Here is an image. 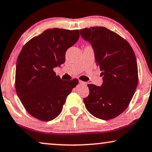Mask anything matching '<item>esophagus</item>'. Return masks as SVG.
<instances>
[{
	"instance_id": "34e87169",
	"label": "esophagus",
	"mask_w": 152,
	"mask_h": 152,
	"mask_svg": "<svg viewBox=\"0 0 152 152\" xmlns=\"http://www.w3.org/2000/svg\"><path fill=\"white\" fill-rule=\"evenodd\" d=\"M79 82H80V84H82V85H84V86H86V85L87 84V83H86V82H82V81H81V80L79 81Z\"/></svg>"
}]
</instances>
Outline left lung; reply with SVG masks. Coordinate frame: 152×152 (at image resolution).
<instances>
[{
    "label": "left lung",
    "mask_w": 152,
    "mask_h": 152,
    "mask_svg": "<svg viewBox=\"0 0 152 152\" xmlns=\"http://www.w3.org/2000/svg\"><path fill=\"white\" fill-rule=\"evenodd\" d=\"M80 35L91 44L99 66L101 86L88 84L84 99L91 115L102 120L117 117L125 110L138 85V66L134 52L127 41L104 27L80 30Z\"/></svg>",
    "instance_id": "left-lung-1"
}]
</instances>
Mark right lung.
<instances>
[{"label": "right lung", "instance_id": "obj_1", "mask_svg": "<svg viewBox=\"0 0 152 152\" xmlns=\"http://www.w3.org/2000/svg\"><path fill=\"white\" fill-rule=\"evenodd\" d=\"M80 31L48 29L23 47L16 66V91L26 111L37 119L50 121L61 113L77 79L61 80L53 69L65 61L67 50L78 41Z\"/></svg>", "mask_w": 152, "mask_h": 152}]
</instances>
